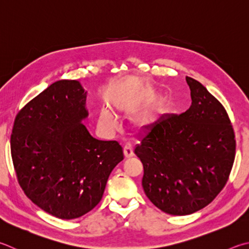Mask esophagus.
<instances>
[{"mask_svg": "<svg viewBox=\"0 0 249 249\" xmlns=\"http://www.w3.org/2000/svg\"><path fill=\"white\" fill-rule=\"evenodd\" d=\"M124 155L126 158H132L134 156V148L130 142L125 143L124 146Z\"/></svg>", "mask_w": 249, "mask_h": 249, "instance_id": "esophagus-1", "label": "esophagus"}]
</instances>
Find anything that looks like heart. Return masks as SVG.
Segmentation results:
<instances>
[{
  "label": "heart",
  "mask_w": 249,
  "mask_h": 249,
  "mask_svg": "<svg viewBox=\"0 0 249 249\" xmlns=\"http://www.w3.org/2000/svg\"><path fill=\"white\" fill-rule=\"evenodd\" d=\"M105 116H106V119L109 121V122H111V123H114L115 122V119H114V116H113L111 113H109V112H106L105 113Z\"/></svg>",
  "instance_id": "1"
}]
</instances>
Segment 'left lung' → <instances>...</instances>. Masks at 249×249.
<instances>
[{
  "instance_id": "1",
  "label": "left lung",
  "mask_w": 249,
  "mask_h": 249,
  "mask_svg": "<svg viewBox=\"0 0 249 249\" xmlns=\"http://www.w3.org/2000/svg\"><path fill=\"white\" fill-rule=\"evenodd\" d=\"M192 106L162 116L135 148L143 165L142 188L165 213L202 209L227 184L235 159V134L227 110L206 87L186 77Z\"/></svg>"
}]
</instances>
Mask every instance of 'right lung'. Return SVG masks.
<instances>
[{
    "label": "right lung",
    "instance_id": "1",
    "mask_svg": "<svg viewBox=\"0 0 249 249\" xmlns=\"http://www.w3.org/2000/svg\"><path fill=\"white\" fill-rule=\"evenodd\" d=\"M77 80H58L17 113L11 152L17 180L35 205L58 219L92 210L112 170L124 159L115 140L93 138Z\"/></svg>",
    "mask_w": 249,
    "mask_h": 249
}]
</instances>
